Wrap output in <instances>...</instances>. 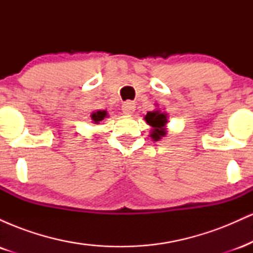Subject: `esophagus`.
<instances>
[{
	"mask_svg": "<svg viewBox=\"0 0 253 253\" xmlns=\"http://www.w3.org/2000/svg\"><path fill=\"white\" fill-rule=\"evenodd\" d=\"M134 110H135V103L132 102V101H126V102L123 104L124 114L130 115L134 113Z\"/></svg>",
	"mask_w": 253,
	"mask_h": 253,
	"instance_id": "34e87169",
	"label": "esophagus"
}]
</instances>
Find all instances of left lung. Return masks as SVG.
Here are the masks:
<instances>
[{
  "instance_id": "obj_1",
  "label": "left lung",
  "mask_w": 253,
  "mask_h": 253,
  "mask_svg": "<svg viewBox=\"0 0 253 253\" xmlns=\"http://www.w3.org/2000/svg\"><path fill=\"white\" fill-rule=\"evenodd\" d=\"M145 120L146 123L152 127V132H151V138L153 140H161L162 136L167 134V123H168V114L167 113L161 112V110H153L149 112L145 115Z\"/></svg>"
}]
</instances>
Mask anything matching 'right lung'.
Here are the masks:
<instances>
[{
	"mask_svg": "<svg viewBox=\"0 0 253 253\" xmlns=\"http://www.w3.org/2000/svg\"><path fill=\"white\" fill-rule=\"evenodd\" d=\"M106 117H107L106 110H97V112H94L91 114V120L94 124H98L100 121H102Z\"/></svg>",
	"mask_w": 253,
	"mask_h": 253,
	"instance_id": "1",
	"label": "right lung"
}]
</instances>
